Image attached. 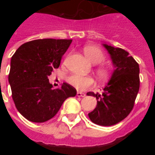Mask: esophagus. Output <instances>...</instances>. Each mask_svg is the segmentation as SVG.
Returning <instances> with one entry per match:
<instances>
[{
  "label": "esophagus",
  "mask_w": 155,
  "mask_h": 155,
  "mask_svg": "<svg viewBox=\"0 0 155 155\" xmlns=\"http://www.w3.org/2000/svg\"><path fill=\"white\" fill-rule=\"evenodd\" d=\"M78 97H84L86 94H84V93H82V92H77V94H76Z\"/></svg>",
  "instance_id": "1"
}]
</instances>
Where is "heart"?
Returning <instances> with one entry per match:
<instances>
[{"label":"heart","instance_id":"1","mask_svg":"<svg viewBox=\"0 0 155 155\" xmlns=\"http://www.w3.org/2000/svg\"><path fill=\"white\" fill-rule=\"evenodd\" d=\"M84 53L85 56L92 64H100L102 61H104L105 56L103 51L100 48L95 46H86L84 49ZM96 75L101 81H105L110 77V71L107 66H99L96 69ZM68 84L72 87L75 88L76 90H85L87 88L91 87L94 84V80L91 76H85L81 74H73L67 77Z\"/></svg>","mask_w":155,"mask_h":155}]
</instances>
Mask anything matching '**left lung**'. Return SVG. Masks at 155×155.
Returning a JSON list of instances; mask_svg holds the SVG:
<instances>
[{
  "label": "left lung",
  "mask_w": 155,
  "mask_h": 155,
  "mask_svg": "<svg viewBox=\"0 0 155 155\" xmlns=\"http://www.w3.org/2000/svg\"><path fill=\"white\" fill-rule=\"evenodd\" d=\"M103 46L110 55L114 70L102 94L87 93L97 100L96 107L88 115L98 125L111 126L125 119L133 110L140 90V67L123 49L107 44Z\"/></svg>",
  "instance_id": "8db88e82"
}]
</instances>
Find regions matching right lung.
Masks as SVG:
<instances>
[{"label": "right lung", "instance_id": "1", "mask_svg": "<svg viewBox=\"0 0 155 155\" xmlns=\"http://www.w3.org/2000/svg\"><path fill=\"white\" fill-rule=\"evenodd\" d=\"M72 40L39 39L21 45L12 55L9 83L17 110L26 120L43 123L57 114L76 90L67 83L53 89L48 76L60 66Z\"/></svg>", "mask_w": 155, "mask_h": 155}]
</instances>
